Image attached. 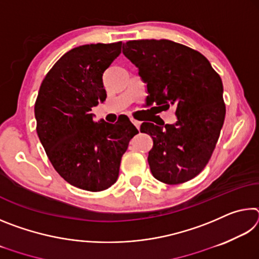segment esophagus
I'll return each mask as SVG.
<instances>
[{
    "label": "esophagus",
    "mask_w": 259,
    "mask_h": 259,
    "mask_svg": "<svg viewBox=\"0 0 259 259\" xmlns=\"http://www.w3.org/2000/svg\"><path fill=\"white\" fill-rule=\"evenodd\" d=\"M131 122H133V124L136 126V128H137V129L139 130L140 124H142V122L138 121V120H135V119H131Z\"/></svg>",
    "instance_id": "esophagus-1"
}]
</instances>
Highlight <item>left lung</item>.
<instances>
[{
    "instance_id": "obj_1",
    "label": "left lung",
    "mask_w": 259,
    "mask_h": 259,
    "mask_svg": "<svg viewBox=\"0 0 259 259\" xmlns=\"http://www.w3.org/2000/svg\"><path fill=\"white\" fill-rule=\"evenodd\" d=\"M123 55L147 84V104L176 108L175 124L140 125V133L153 139L147 157L152 175L169 185L198 176L224 124L221 76L199 51L169 40L129 41L123 45Z\"/></svg>"
}]
</instances>
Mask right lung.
<instances>
[{"label": "right lung", "instance_id": "right-lung-1", "mask_svg": "<svg viewBox=\"0 0 259 259\" xmlns=\"http://www.w3.org/2000/svg\"><path fill=\"white\" fill-rule=\"evenodd\" d=\"M122 42L81 46L54 65L38 90L34 113L42 146L71 185L90 192L111 187L121 157L138 130L128 117L95 121L91 108L106 99L103 74L121 54Z\"/></svg>", "mask_w": 259, "mask_h": 259}]
</instances>
